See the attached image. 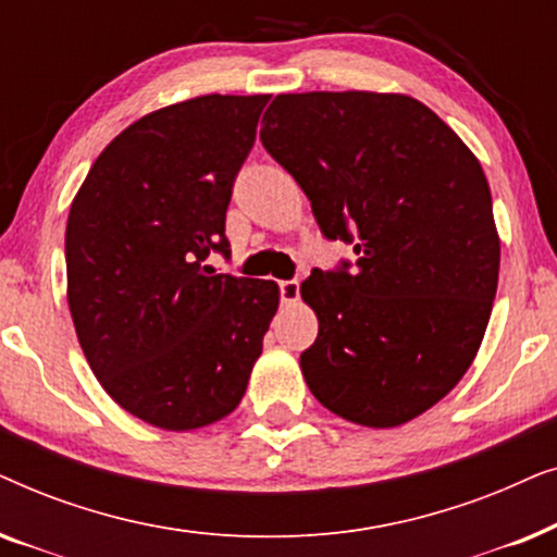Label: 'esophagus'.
<instances>
[{
    "mask_svg": "<svg viewBox=\"0 0 557 557\" xmlns=\"http://www.w3.org/2000/svg\"><path fill=\"white\" fill-rule=\"evenodd\" d=\"M281 301L284 304H296L299 301V281H281Z\"/></svg>",
    "mask_w": 557,
    "mask_h": 557,
    "instance_id": "obj_1",
    "label": "esophagus"
}]
</instances>
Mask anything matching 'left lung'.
Returning <instances> with one entry per match:
<instances>
[{
	"mask_svg": "<svg viewBox=\"0 0 557 557\" xmlns=\"http://www.w3.org/2000/svg\"><path fill=\"white\" fill-rule=\"evenodd\" d=\"M261 141L319 231L357 253L352 273L301 284L319 322L301 352L309 391L368 429L413 421L454 391L490 324L499 233L482 164L429 106L375 90L281 94Z\"/></svg>",
	"mask_w": 557,
	"mask_h": 557,
	"instance_id": "8db88e82",
	"label": "left lung"
}]
</instances>
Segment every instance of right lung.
Listing matches in <instances>:
<instances>
[{
  "instance_id": "obj_1",
  "label": "right lung",
  "mask_w": 557,
  "mask_h": 557,
  "mask_svg": "<svg viewBox=\"0 0 557 557\" xmlns=\"http://www.w3.org/2000/svg\"><path fill=\"white\" fill-rule=\"evenodd\" d=\"M271 96H197L126 126L73 197L67 307L103 391L164 431L231 416L263 352L278 284L216 273L233 180Z\"/></svg>"
}]
</instances>
